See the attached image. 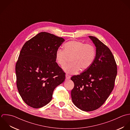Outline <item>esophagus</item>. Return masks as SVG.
Instances as JSON below:
<instances>
[{"instance_id":"34e87169","label":"esophagus","mask_w":130,"mask_h":130,"mask_svg":"<svg viewBox=\"0 0 130 130\" xmlns=\"http://www.w3.org/2000/svg\"><path fill=\"white\" fill-rule=\"evenodd\" d=\"M71 76H70L69 75H68V74H67L66 75V79L67 80H69V79H71Z\"/></svg>"}]
</instances>
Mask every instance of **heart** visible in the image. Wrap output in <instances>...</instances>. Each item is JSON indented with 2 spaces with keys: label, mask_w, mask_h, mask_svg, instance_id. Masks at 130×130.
I'll return each instance as SVG.
<instances>
[{
  "label": "heart",
  "mask_w": 130,
  "mask_h": 130,
  "mask_svg": "<svg viewBox=\"0 0 130 130\" xmlns=\"http://www.w3.org/2000/svg\"><path fill=\"white\" fill-rule=\"evenodd\" d=\"M63 50L58 49L55 54L56 62L63 67L69 58L71 62L63 67L64 71L70 74L77 73L80 70H87L94 62L96 57V49L91 44L82 41L72 40L63 45Z\"/></svg>",
  "instance_id": "b5f03b06"
}]
</instances>
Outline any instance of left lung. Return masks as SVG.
Wrapping results in <instances>:
<instances>
[{"label":"left lung","mask_w":130,"mask_h":130,"mask_svg":"<svg viewBox=\"0 0 130 130\" xmlns=\"http://www.w3.org/2000/svg\"><path fill=\"white\" fill-rule=\"evenodd\" d=\"M96 47V57L92 65L71 80L73 103L79 109L91 111L99 108L106 100L115 86L117 66L110 50L97 38L89 36Z\"/></svg>","instance_id":"8db88e82"}]
</instances>
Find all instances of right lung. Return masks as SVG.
I'll use <instances>...</instances> for the list:
<instances>
[{
	"label": "right lung",
	"instance_id": "1",
	"mask_svg": "<svg viewBox=\"0 0 130 130\" xmlns=\"http://www.w3.org/2000/svg\"><path fill=\"white\" fill-rule=\"evenodd\" d=\"M64 41L62 38L41 32L23 45L15 65L17 86L24 101L39 108L52 99L54 89L63 83L65 73L55 54Z\"/></svg>",
	"mask_w": 130,
	"mask_h": 130
}]
</instances>
